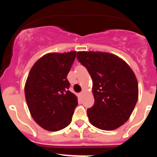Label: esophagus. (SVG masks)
<instances>
[{
  "mask_svg": "<svg viewBox=\"0 0 157 157\" xmlns=\"http://www.w3.org/2000/svg\"><path fill=\"white\" fill-rule=\"evenodd\" d=\"M79 95H80V97H82V95H83V92H81V93H80V94H79Z\"/></svg>",
  "mask_w": 157,
  "mask_h": 157,
  "instance_id": "esophagus-1",
  "label": "esophagus"
}]
</instances>
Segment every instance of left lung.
<instances>
[{"mask_svg":"<svg viewBox=\"0 0 157 157\" xmlns=\"http://www.w3.org/2000/svg\"><path fill=\"white\" fill-rule=\"evenodd\" d=\"M77 58L92 79L94 103L87 109L89 121L111 131L130 117L138 99V83L132 69L117 56L107 52H79Z\"/></svg>","mask_w":157,"mask_h":157,"instance_id":"1","label":"left lung"}]
</instances>
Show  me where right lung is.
<instances>
[{
	"label": "right lung",
	"instance_id": "obj_1",
	"mask_svg": "<svg viewBox=\"0 0 157 157\" xmlns=\"http://www.w3.org/2000/svg\"><path fill=\"white\" fill-rule=\"evenodd\" d=\"M76 52L49 53L34 64L25 85V97L32 118L43 128L57 131L71 123L77 97L68 91L66 78Z\"/></svg>",
	"mask_w": 157,
	"mask_h": 157
}]
</instances>
